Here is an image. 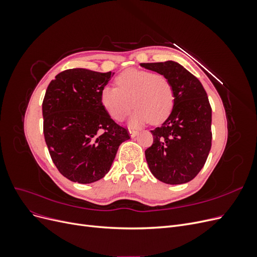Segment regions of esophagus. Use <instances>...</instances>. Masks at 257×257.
I'll use <instances>...</instances> for the list:
<instances>
[{
  "mask_svg": "<svg viewBox=\"0 0 257 257\" xmlns=\"http://www.w3.org/2000/svg\"><path fill=\"white\" fill-rule=\"evenodd\" d=\"M130 134L132 137H135L138 134V131L134 130V128H130Z\"/></svg>",
  "mask_w": 257,
  "mask_h": 257,
  "instance_id": "34e87169",
  "label": "esophagus"
}]
</instances>
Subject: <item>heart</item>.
I'll list each match as a JSON object with an SVG mask.
<instances>
[{
    "instance_id": "obj_1",
    "label": "heart",
    "mask_w": 257,
    "mask_h": 257,
    "mask_svg": "<svg viewBox=\"0 0 257 257\" xmlns=\"http://www.w3.org/2000/svg\"><path fill=\"white\" fill-rule=\"evenodd\" d=\"M115 87H104L100 104L115 121L126 118L134 108L132 125L164 122L172 113L175 94L165 75L138 69H126L114 78ZM134 104H132L131 103Z\"/></svg>"
}]
</instances>
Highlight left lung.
I'll list each match as a JSON object with an SVG mask.
<instances>
[{
  "instance_id": "8db88e82",
  "label": "left lung",
  "mask_w": 257,
  "mask_h": 257,
  "mask_svg": "<svg viewBox=\"0 0 257 257\" xmlns=\"http://www.w3.org/2000/svg\"><path fill=\"white\" fill-rule=\"evenodd\" d=\"M172 82L175 104L160 127L151 131L153 143L145 151L152 175L167 184L195 178L211 149L212 110L206 90L195 76L173 61L142 63Z\"/></svg>"
}]
</instances>
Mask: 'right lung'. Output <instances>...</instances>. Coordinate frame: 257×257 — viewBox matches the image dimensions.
Segmentation results:
<instances>
[{"label":"right lung","mask_w":257,"mask_h":257,"mask_svg":"<svg viewBox=\"0 0 257 257\" xmlns=\"http://www.w3.org/2000/svg\"><path fill=\"white\" fill-rule=\"evenodd\" d=\"M113 73L85 68L61 72L43 100L44 136L52 162L68 180L92 183L102 179L119 146L130 139L100 104V91Z\"/></svg>","instance_id":"add662e5"}]
</instances>
